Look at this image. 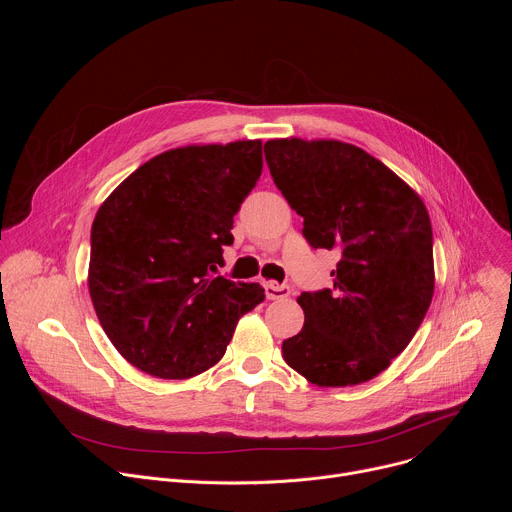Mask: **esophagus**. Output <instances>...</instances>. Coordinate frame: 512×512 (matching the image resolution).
<instances>
[{"label":"esophagus","mask_w":512,"mask_h":512,"mask_svg":"<svg viewBox=\"0 0 512 512\" xmlns=\"http://www.w3.org/2000/svg\"><path fill=\"white\" fill-rule=\"evenodd\" d=\"M265 296L267 300H283L289 296V285L277 281H265Z\"/></svg>","instance_id":"esophagus-1"}]
</instances>
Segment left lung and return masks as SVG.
<instances>
[{
    "mask_svg": "<svg viewBox=\"0 0 512 512\" xmlns=\"http://www.w3.org/2000/svg\"><path fill=\"white\" fill-rule=\"evenodd\" d=\"M275 186L304 216L314 249H338L332 289L304 291L300 334L283 360L318 387L383 373L415 336L433 298V235L419 194L393 170L336 139H269Z\"/></svg>",
    "mask_w": 512,
    "mask_h": 512,
    "instance_id": "obj_1",
    "label": "left lung"
}]
</instances>
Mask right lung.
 Wrapping results in <instances>:
<instances>
[{"mask_svg":"<svg viewBox=\"0 0 512 512\" xmlns=\"http://www.w3.org/2000/svg\"><path fill=\"white\" fill-rule=\"evenodd\" d=\"M261 168V139L184 145L139 166L99 206L89 294L135 369L158 379L204 373L265 300L259 283L212 277Z\"/></svg>","mask_w":512,"mask_h":512,"instance_id":"obj_1","label":"right lung"}]
</instances>
